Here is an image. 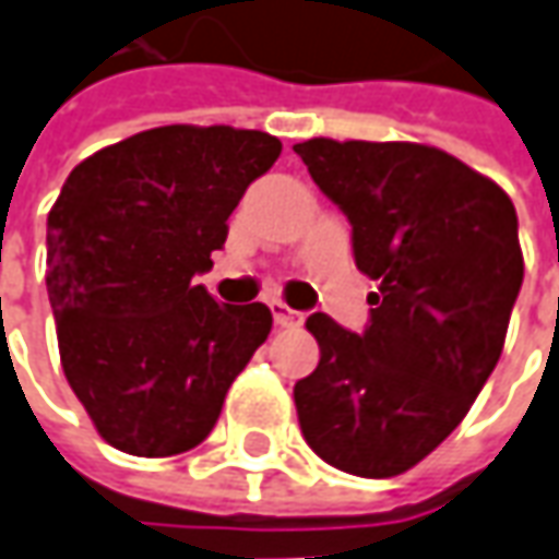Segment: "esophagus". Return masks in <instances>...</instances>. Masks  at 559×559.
Listing matches in <instances>:
<instances>
[{
    "label": "esophagus",
    "mask_w": 559,
    "mask_h": 559,
    "mask_svg": "<svg viewBox=\"0 0 559 559\" xmlns=\"http://www.w3.org/2000/svg\"><path fill=\"white\" fill-rule=\"evenodd\" d=\"M269 309H272V318H275V324L278 328H297L302 316H299L297 309H290L287 302H281V299H272L269 302Z\"/></svg>",
    "instance_id": "esophagus-1"
}]
</instances>
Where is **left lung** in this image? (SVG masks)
I'll return each instance as SVG.
<instances>
[{
  "mask_svg": "<svg viewBox=\"0 0 559 559\" xmlns=\"http://www.w3.org/2000/svg\"><path fill=\"white\" fill-rule=\"evenodd\" d=\"M294 151L377 281L361 334L306 318L321 358L294 386L299 430L337 471L399 476L464 420L501 358L523 284L516 210L439 147L309 139Z\"/></svg>",
  "mask_w": 559,
  "mask_h": 559,
  "instance_id": "1",
  "label": "left lung"
}]
</instances>
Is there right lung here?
Here are the masks:
<instances>
[{
    "mask_svg": "<svg viewBox=\"0 0 559 559\" xmlns=\"http://www.w3.org/2000/svg\"><path fill=\"white\" fill-rule=\"evenodd\" d=\"M257 129L160 126L76 166L49 213L46 287L70 390L139 457L201 445L272 331L265 302H216L194 275L250 182L278 160Z\"/></svg>",
    "mask_w": 559,
    "mask_h": 559,
    "instance_id": "right-lung-1",
    "label": "right lung"
}]
</instances>
